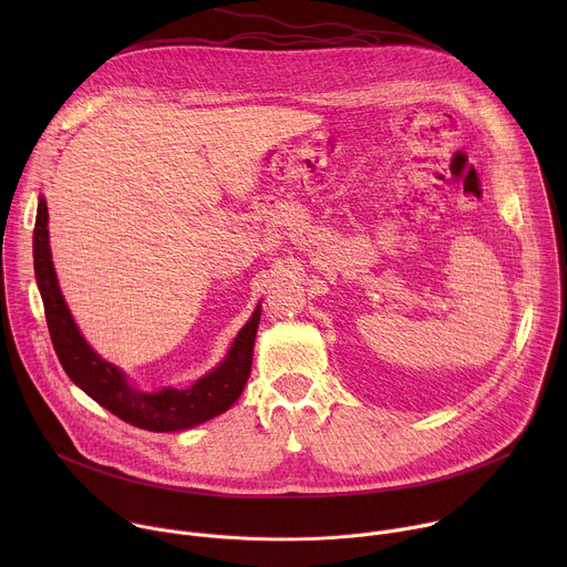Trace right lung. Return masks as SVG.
<instances>
[{"label": "right lung", "instance_id": "1", "mask_svg": "<svg viewBox=\"0 0 567 567\" xmlns=\"http://www.w3.org/2000/svg\"><path fill=\"white\" fill-rule=\"evenodd\" d=\"M47 226V199L40 195L33 230V267L51 343L69 379L118 420L152 433L186 431L226 413L249 381L262 305H256L245 328L233 339L226 357L193 385L141 390L130 383L121 368L99 357L80 334L58 285Z\"/></svg>", "mask_w": 567, "mask_h": 567}]
</instances>
